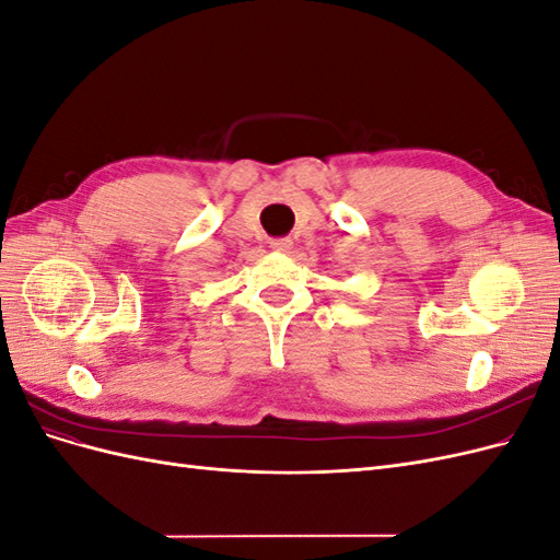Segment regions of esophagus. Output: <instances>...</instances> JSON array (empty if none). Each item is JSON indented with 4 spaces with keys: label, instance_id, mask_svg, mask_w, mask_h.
Wrapping results in <instances>:
<instances>
[{
    "label": "esophagus",
    "instance_id": "obj_1",
    "mask_svg": "<svg viewBox=\"0 0 560 560\" xmlns=\"http://www.w3.org/2000/svg\"><path fill=\"white\" fill-rule=\"evenodd\" d=\"M292 245H294V243H292L290 238H276V241H270V249H273V252H282V254L290 252Z\"/></svg>",
    "mask_w": 560,
    "mask_h": 560
}]
</instances>
